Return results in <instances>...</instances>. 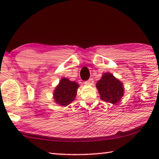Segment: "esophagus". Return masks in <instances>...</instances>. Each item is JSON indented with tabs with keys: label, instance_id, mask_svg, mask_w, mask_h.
I'll list each match as a JSON object with an SVG mask.
<instances>
[{
	"label": "esophagus",
	"instance_id": "esophagus-1",
	"mask_svg": "<svg viewBox=\"0 0 159 159\" xmlns=\"http://www.w3.org/2000/svg\"><path fill=\"white\" fill-rule=\"evenodd\" d=\"M93 82H94V81H93V80L92 79V78H90V80H88V81H86L85 82H84V84H88V85H93Z\"/></svg>",
	"mask_w": 159,
	"mask_h": 159
}]
</instances>
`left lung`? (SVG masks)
<instances>
[{
    "label": "left lung",
    "mask_w": 159,
    "mask_h": 159,
    "mask_svg": "<svg viewBox=\"0 0 159 159\" xmlns=\"http://www.w3.org/2000/svg\"><path fill=\"white\" fill-rule=\"evenodd\" d=\"M96 88L101 99L105 102L115 104L120 101L124 95L123 84L110 73H104L97 82Z\"/></svg>",
    "instance_id": "8db88e82"
}]
</instances>
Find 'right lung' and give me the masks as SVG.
<instances>
[{
  "instance_id": "add662e5",
  "label": "right lung",
  "mask_w": 159,
  "mask_h": 159,
  "mask_svg": "<svg viewBox=\"0 0 159 159\" xmlns=\"http://www.w3.org/2000/svg\"><path fill=\"white\" fill-rule=\"evenodd\" d=\"M79 84L71 82L66 78H62L54 92V99L61 106H68L75 100Z\"/></svg>"
}]
</instances>
